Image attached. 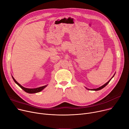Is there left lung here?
<instances>
[{
	"mask_svg": "<svg viewBox=\"0 0 129 129\" xmlns=\"http://www.w3.org/2000/svg\"><path fill=\"white\" fill-rule=\"evenodd\" d=\"M113 77H112V78H111L109 81H108V82L107 83H106L105 85H103L102 86H101V87H99V88H96V89H91V90H95V91H97V90H100V89H103V88H104L105 87H106V86L108 85V84L110 82V80H111V79L113 78ZM87 89L89 90V89Z\"/></svg>",
	"mask_w": 129,
	"mask_h": 129,
	"instance_id": "left-lung-1",
	"label": "left lung"
}]
</instances>
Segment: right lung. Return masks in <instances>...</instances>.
<instances>
[{"label": "right lung", "instance_id": "right-lung-1", "mask_svg": "<svg viewBox=\"0 0 129 129\" xmlns=\"http://www.w3.org/2000/svg\"><path fill=\"white\" fill-rule=\"evenodd\" d=\"M13 80L15 81V82L21 88V89H22L24 91L28 92V93H37V92H39L41 91H42L44 88H45L47 86L45 85V86H42V87H38V88H25L24 87H23L22 86H21L20 84H19L17 81L15 79V78H13L12 76Z\"/></svg>", "mask_w": 129, "mask_h": 129}]
</instances>
